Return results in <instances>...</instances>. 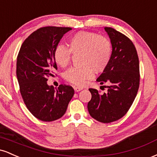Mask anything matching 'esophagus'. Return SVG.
<instances>
[{
	"instance_id": "esophagus-1",
	"label": "esophagus",
	"mask_w": 157,
	"mask_h": 157,
	"mask_svg": "<svg viewBox=\"0 0 157 157\" xmlns=\"http://www.w3.org/2000/svg\"><path fill=\"white\" fill-rule=\"evenodd\" d=\"M74 89H75V91H76V92H78V91H80L81 90L83 89V88L79 87V86H74Z\"/></svg>"
}]
</instances>
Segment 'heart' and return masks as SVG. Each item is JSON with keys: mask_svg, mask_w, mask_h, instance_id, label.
<instances>
[{"mask_svg": "<svg viewBox=\"0 0 157 157\" xmlns=\"http://www.w3.org/2000/svg\"><path fill=\"white\" fill-rule=\"evenodd\" d=\"M69 49L63 44L56 46L53 58L60 67L65 68L71 60V52L80 54V68H71L65 73L66 80L77 86H83L109 65L112 52L111 41L107 37L90 32H79L68 39Z\"/></svg>", "mask_w": 157, "mask_h": 157, "instance_id": "obj_1", "label": "heart"}]
</instances>
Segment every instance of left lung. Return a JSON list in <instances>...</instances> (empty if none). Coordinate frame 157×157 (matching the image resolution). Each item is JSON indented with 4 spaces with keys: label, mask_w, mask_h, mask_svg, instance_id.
Returning <instances> with one entry per match:
<instances>
[{
    "label": "left lung",
    "mask_w": 157,
    "mask_h": 157,
    "mask_svg": "<svg viewBox=\"0 0 157 157\" xmlns=\"http://www.w3.org/2000/svg\"><path fill=\"white\" fill-rule=\"evenodd\" d=\"M104 29L111 40L112 52L109 65L97 81L109 86L104 94L89 89L91 99L87 107L91 117L109 123L122 118L132 105L140 86V63L130 39L111 27Z\"/></svg>",
    "instance_id": "obj_1"
}]
</instances>
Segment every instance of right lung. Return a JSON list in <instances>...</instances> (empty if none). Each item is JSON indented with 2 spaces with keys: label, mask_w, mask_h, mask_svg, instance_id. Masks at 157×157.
I'll return each instance as SVG.
<instances>
[{
  "label": "right lung",
  "mask_w": 157,
  "mask_h": 157,
  "mask_svg": "<svg viewBox=\"0 0 157 157\" xmlns=\"http://www.w3.org/2000/svg\"><path fill=\"white\" fill-rule=\"evenodd\" d=\"M69 27H43L25 40L17 58L16 75L27 109L36 118L51 122L62 117L75 94L72 87L48 86L57 64L53 52Z\"/></svg>",
  "instance_id": "obj_1"
}]
</instances>
